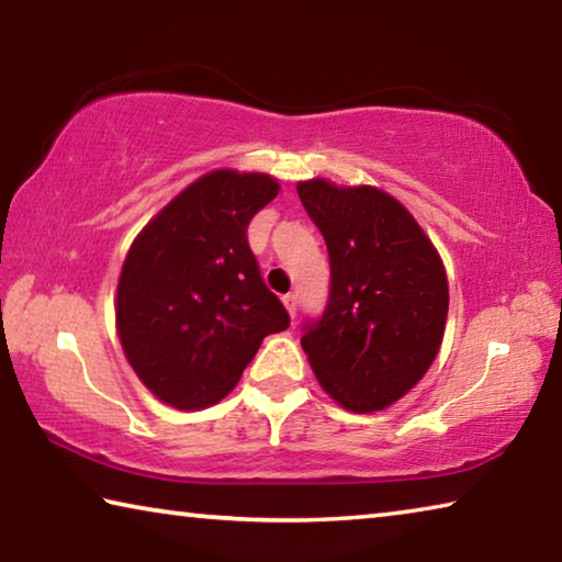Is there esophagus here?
Segmentation results:
<instances>
[{
    "label": "esophagus",
    "mask_w": 562,
    "mask_h": 562,
    "mask_svg": "<svg viewBox=\"0 0 562 562\" xmlns=\"http://www.w3.org/2000/svg\"><path fill=\"white\" fill-rule=\"evenodd\" d=\"M282 302H284V307H288V312H290V317H294L297 315V307H300V297L294 292H290V294H284L282 297Z\"/></svg>",
    "instance_id": "obj_1"
}]
</instances>
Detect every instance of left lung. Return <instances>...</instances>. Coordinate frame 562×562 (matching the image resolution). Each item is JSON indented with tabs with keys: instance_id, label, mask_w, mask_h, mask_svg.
<instances>
[{
	"instance_id": "obj_1",
	"label": "left lung",
	"mask_w": 562,
	"mask_h": 562,
	"mask_svg": "<svg viewBox=\"0 0 562 562\" xmlns=\"http://www.w3.org/2000/svg\"><path fill=\"white\" fill-rule=\"evenodd\" d=\"M300 201L329 252V297L302 327L319 384L357 414L402 398L439 355L449 282L443 262L406 207L372 186L315 178Z\"/></svg>"
}]
</instances>
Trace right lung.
I'll list each match as a JSON object with an SVG mask.
<instances>
[{
    "instance_id": "add662e5",
    "label": "right lung",
    "mask_w": 562,
    "mask_h": 562,
    "mask_svg": "<svg viewBox=\"0 0 562 562\" xmlns=\"http://www.w3.org/2000/svg\"><path fill=\"white\" fill-rule=\"evenodd\" d=\"M278 193V180L265 173L213 170L133 240L116 327L133 372L160 402H221L262 339L290 327L247 243V225Z\"/></svg>"
}]
</instances>
